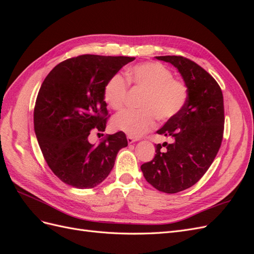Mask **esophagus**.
Segmentation results:
<instances>
[{
	"label": "esophagus",
	"mask_w": 254,
	"mask_h": 254,
	"mask_svg": "<svg viewBox=\"0 0 254 254\" xmlns=\"http://www.w3.org/2000/svg\"><path fill=\"white\" fill-rule=\"evenodd\" d=\"M127 141H128L129 144H132V143H134V142H136V141H139V139H137V137L131 136V135H128V136H127Z\"/></svg>",
	"instance_id": "obj_1"
}]
</instances>
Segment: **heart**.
<instances>
[{
  "label": "heart",
  "instance_id": "heart-1",
  "mask_svg": "<svg viewBox=\"0 0 254 254\" xmlns=\"http://www.w3.org/2000/svg\"><path fill=\"white\" fill-rule=\"evenodd\" d=\"M127 81L145 91L140 103L141 110H125L115 115V130L131 136H140L156 126L157 118L168 121L176 118L187 104L189 91L183 81L174 78L170 68L159 63H144L131 66L126 73ZM127 82L115 74L104 87V98L112 109L120 110L125 105Z\"/></svg>",
  "mask_w": 254,
  "mask_h": 254
}]
</instances>
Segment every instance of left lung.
<instances>
[{"mask_svg": "<svg viewBox=\"0 0 254 254\" xmlns=\"http://www.w3.org/2000/svg\"><path fill=\"white\" fill-rule=\"evenodd\" d=\"M156 58L178 68L189 96L183 110L157 131L173 142L158 144L155 158L141 170L153 188L174 194L200 180L216 157L224 135V96L216 80L194 61L182 56Z\"/></svg>", "mask_w": 254, "mask_h": 254, "instance_id": "left-lung-1", "label": "left lung"}]
</instances>
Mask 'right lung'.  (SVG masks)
Masks as SVG:
<instances>
[{"label": "right lung", "instance_id": "add662e5", "mask_svg": "<svg viewBox=\"0 0 254 254\" xmlns=\"http://www.w3.org/2000/svg\"><path fill=\"white\" fill-rule=\"evenodd\" d=\"M134 59L80 55L57 64L42 82L34 109L35 132L52 172L67 186H98L110 174L119 150L128 145L123 131L97 145L89 135L106 129V82Z\"/></svg>", "mask_w": 254, "mask_h": 254}]
</instances>
